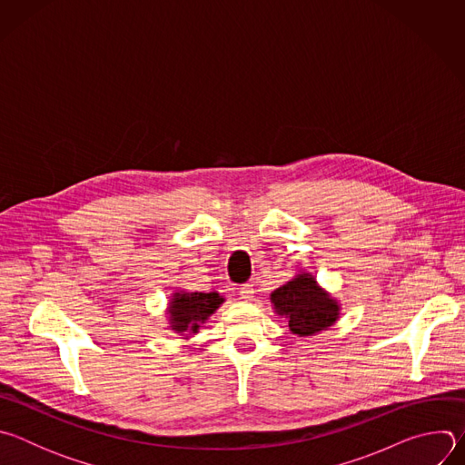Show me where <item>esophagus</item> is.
Returning a JSON list of instances; mask_svg holds the SVG:
<instances>
[{"mask_svg": "<svg viewBox=\"0 0 465 465\" xmlns=\"http://www.w3.org/2000/svg\"><path fill=\"white\" fill-rule=\"evenodd\" d=\"M239 294H241V298H242V300L250 302V300L253 298V285H250V283L241 285V287H239Z\"/></svg>", "mask_w": 465, "mask_h": 465, "instance_id": "esophagus-1", "label": "esophagus"}]
</instances>
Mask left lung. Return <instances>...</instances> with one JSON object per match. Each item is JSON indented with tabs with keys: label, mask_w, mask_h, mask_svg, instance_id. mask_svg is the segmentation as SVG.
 I'll return each mask as SVG.
<instances>
[{
	"label": "left lung",
	"mask_w": 465,
	"mask_h": 465,
	"mask_svg": "<svg viewBox=\"0 0 465 465\" xmlns=\"http://www.w3.org/2000/svg\"><path fill=\"white\" fill-rule=\"evenodd\" d=\"M274 312L283 318L292 335L309 339L327 331L341 318V302L331 296L307 271H298L271 294Z\"/></svg>",
	"instance_id": "1"
}]
</instances>
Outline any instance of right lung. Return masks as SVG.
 <instances>
[{"label":"right lung","mask_w":465,"mask_h":465,"mask_svg":"<svg viewBox=\"0 0 465 465\" xmlns=\"http://www.w3.org/2000/svg\"><path fill=\"white\" fill-rule=\"evenodd\" d=\"M223 303L224 296L219 292H189L183 289H174L165 309V329L180 335L182 339H191Z\"/></svg>","instance_id":"right-lung-1"}]
</instances>
